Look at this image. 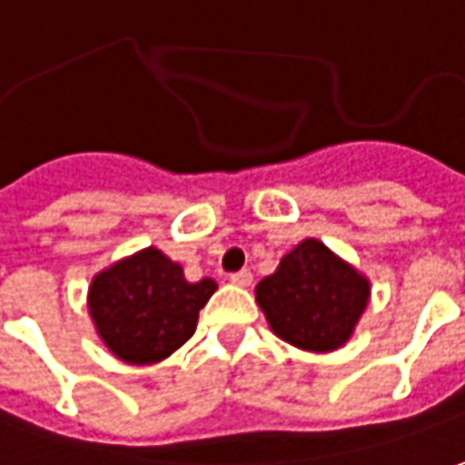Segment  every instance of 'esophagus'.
Here are the masks:
<instances>
[{
    "instance_id": "34e87169",
    "label": "esophagus",
    "mask_w": 465,
    "mask_h": 465,
    "mask_svg": "<svg viewBox=\"0 0 465 465\" xmlns=\"http://www.w3.org/2000/svg\"><path fill=\"white\" fill-rule=\"evenodd\" d=\"M233 285H239V288H249L252 285V272L249 270H239V272H233L232 275Z\"/></svg>"
}]
</instances>
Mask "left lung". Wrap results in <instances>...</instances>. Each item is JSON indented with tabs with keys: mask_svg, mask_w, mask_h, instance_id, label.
Here are the masks:
<instances>
[{
	"mask_svg": "<svg viewBox=\"0 0 465 465\" xmlns=\"http://www.w3.org/2000/svg\"><path fill=\"white\" fill-rule=\"evenodd\" d=\"M272 334L306 352H334L358 327L371 281L319 239H303L254 288Z\"/></svg>",
	"mask_w": 465,
	"mask_h": 465,
	"instance_id": "obj_1",
	"label": "left lung"
}]
</instances>
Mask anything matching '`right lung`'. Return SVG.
I'll list each match as a JSON object with an SVG mask.
<instances>
[{
  "mask_svg": "<svg viewBox=\"0 0 465 465\" xmlns=\"http://www.w3.org/2000/svg\"><path fill=\"white\" fill-rule=\"evenodd\" d=\"M216 281L190 282L183 264L146 247L100 270L87 291L97 337L128 365H153L180 350L198 327V313Z\"/></svg>",
  "mask_w": 465,
  "mask_h": 465,
  "instance_id": "add662e5",
  "label": "right lung"
}]
</instances>
